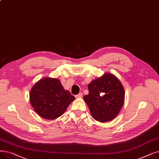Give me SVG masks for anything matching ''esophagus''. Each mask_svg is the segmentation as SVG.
Listing matches in <instances>:
<instances>
[{
    "instance_id": "obj_1",
    "label": "esophagus",
    "mask_w": 159,
    "mask_h": 159,
    "mask_svg": "<svg viewBox=\"0 0 159 159\" xmlns=\"http://www.w3.org/2000/svg\"><path fill=\"white\" fill-rule=\"evenodd\" d=\"M82 97H83V93H79L78 94L75 95V97L76 98H81Z\"/></svg>"
}]
</instances>
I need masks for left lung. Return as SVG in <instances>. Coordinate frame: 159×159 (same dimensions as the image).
<instances>
[{
  "label": "left lung",
  "instance_id": "1",
  "mask_svg": "<svg viewBox=\"0 0 159 159\" xmlns=\"http://www.w3.org/2000/svg\"><path fill=\"white\" fill-rule=\"evenodd\" d=\"M84 99L93 119L101 123L115 119L125 102V90L116 76L106 73L88 85Z\"/></svg>",
  "mask_w": 159,
  "mask_h": 159
}]
</instances>
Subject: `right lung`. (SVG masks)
<instances>
[{
	"label": "right lung",
	"instance_id": "add662e5",
	"mask_svg": "<svg viewBox=\"0 0 159 159\" xmlns=\"http://www.w3.org/2000/svg\"><path fill=\"white\" fill-rule=\"evenodd\" d=\"M75 97L56 78H44L32 87L30 102L37 114L46 119L61 116Z\"/></svg>",
	"mask_w": 159,
	"mask_h": 159
}]
</instances>
